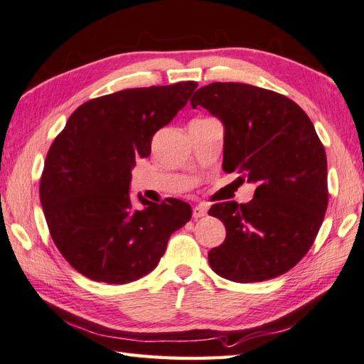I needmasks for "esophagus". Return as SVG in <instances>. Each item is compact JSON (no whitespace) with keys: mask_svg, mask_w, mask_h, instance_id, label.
Segmentation results:
<instances>
[{"mask_svg":"<svg viewBox=\"0 0 364 364\" xmlns=\"http://www.w3.org/2000/svg\"><path fill=\"white\" fill-rule=\"evenodd\" d=\"M205 215H207L205 205H196V207H193V218H195V220L203 218V217H205Z\"/></svg>","mask_w":364,"mask_h":364,"instance_id":"34e87169","label":"esophagus"}]
</instances>
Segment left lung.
Returning a JSON list of instances; mask_svg holds the SVG:
<instances>
[{"instance_id":"left-lung-1","label":"left lung","mask_w":364,"mask_h":364,"mask_svg":"<svg viewBox=\"0 0 364 364\" xmlns=\"http://www.w3.org/2000/svg\"><path fill=\"white\" fill-rule=\"evenodd\" d=\"M191 107L225 127L223 169L256 185L247 204H213L226 239L209 251L217 275L256 283L283 275L308 253L328 205L327 155L313 122L286 95L245 83L199 87Z\"/></svg>"}]
</instances>
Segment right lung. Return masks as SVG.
Here are the masks:
<instances>
[{
	"instance_id": "right-lung-1",
	"label": "right lung",
	"mask_w": 364,
	"mask_h": 364,
	"mask_svg": "<svg viewBox=\"0 0 364 364\" xmlns=\"http://www.w3.org/2000/svg\"><path fill=\"white\" fill-rule=\"evenodd\" d=\"M198 86L124 89L92 99L69 117L47 154L41 204L58 250L89 279L125 284L152 272L169 237L191 218L190 204L130 199L132 169L151 155L155 132L187 105Z\"/></svg>"
}]
</instances>
